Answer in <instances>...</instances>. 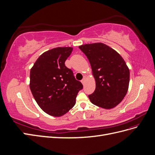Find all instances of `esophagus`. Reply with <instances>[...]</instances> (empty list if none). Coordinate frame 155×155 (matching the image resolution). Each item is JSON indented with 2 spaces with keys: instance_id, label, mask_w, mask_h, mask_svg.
<instances>
[{
  "instance_id": "obj_1",
  "label": "esophagus",
  "mask_w": 155,
  "mask_h": 155,
  "mask_svg": "<svg viewBox=\"0 0 155 155\" xmlns=\"http://www.w3.org/2000/svg\"><path fill=\"white\" fill-rule=\"evenodd\" d=\"M85 77H84L83 78V79H82V80H81V83H83V84H84V83H85Z\"/></svg>"
}]
</instances>
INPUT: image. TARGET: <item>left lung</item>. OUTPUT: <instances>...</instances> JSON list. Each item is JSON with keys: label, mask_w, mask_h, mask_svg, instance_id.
Instances as JSON below:
<instances>
[{"label": "left lung", "mask_w": 155, "mask_h": 155, "mask_svg": "<svg viewBox=\"0 0 155 155\" xmlns=\"http://www.w3.org/2000/svg\"><path fill=\"white\" fill-rule=\"evenodd\" d=\"M79 48L87 57L96 80L95 91L88 95L92 104L107 109L118 105L129 84V70L124 59L104 43L83 45Z\"/></svg>", "instance_id": "obj_1"}]
</instances>
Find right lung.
<instances>
[{
	"instance_id": "right-lung-1",
	"label": "right lung",
	"mask_w": 155,
	"mask_h": 155,
	"mask_svg": "<svg viewBox=\"0 0 155 155\" xmlns=\"http://www.w3.org/2000/svg\"><path fill=\"white\" fill-rule=\"evenodd\" d=\"M72 50L58 47L45 51L31 68V92L41 109L49 115L66 114L76 104L78 93L83 89L82 83L64 64Z\"/></svg>"
}]
</instances>
